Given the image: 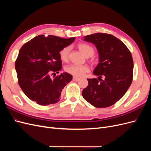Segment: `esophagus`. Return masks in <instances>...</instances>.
<instances>
[{"instance_id":"obj_1","label":"esophagus","mask_w":151,"mask_h":151,"mask_svg":"<svg viewBox=\"0 0 151 151\" xmlns=\"http://www.w3.org/2000/svg\"><path fill=\"white\" fill-rule=\"evenodd\" d=\"M80 80V78H78V77H73V81L77 82Z\"/></svg>"}]
</instances>
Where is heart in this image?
<instances>
[{"mask_svg":"<svg viewBox=\"0 0 151 151\" xmlns=\"http://www.w3.org/2000/svg\"><path fill=\"white\" fill-rule=\"evenodd\" d=\"M77 48L79 51L83 53L86 57H91L93 56L95 52V50L91 45L81 43L77 45ZM70 51V48L69 47H65L62 48L59 52V57L63 62H67L69 58V53ZM65 70L68 74H69L76 77H80L83 76L86 73L89 71V66L84 65L82 66H77L74 65H70L65 67Z\"/></svg>","mask_w":151,"mask_h":151,"instance_id":"b5f03b06","label":"heart"}]
</instances>
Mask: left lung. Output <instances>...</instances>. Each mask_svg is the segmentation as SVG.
Returning <instances> with one entry per match:
<instances>
[{"label":"left lung","mask_w":151,"mask_h":151,"mask_svg":"<svg viewBox=\"0 0 151 151\" xmlns=\"http://www.w3.org/2000/svg\"><path fill=\"white\" fill-rule=\"evenodd\" d=\"M84 40L96 45L99 63L93 72L98 78L88 79V86L82 94L95 107H109L123 97L132 84V54L121 40L111 35L94 33L84 36Z\"/></svg>","instance_id":"1"}]
</instances>
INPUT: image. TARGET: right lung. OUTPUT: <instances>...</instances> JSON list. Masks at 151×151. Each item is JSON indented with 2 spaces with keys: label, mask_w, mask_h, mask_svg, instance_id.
Masks as SVG:
<instances>
[{
  "label": "right lung",
  "mask_w": 151,
  "mask_h": 151,
  "mask_svg": "<svg viewBox=\"0 0 151 151\" xmlns=\"http://www.w3.org/2000/svg\"><path fill=\"white\" fill-rule=\"evenodd\" d=\"M74 40L38 35L21 47L15 68L18 84L29 99L43 106L59 101L62 89L72 79L66 72L55 76L62 68L59 52Z\"/></svg>",
  "instance_id": "right-lung-1"
}]
</instances>
